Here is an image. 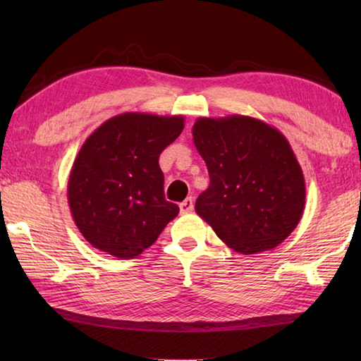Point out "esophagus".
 <instances>
[{
	"label": "esophagus",
	"instance_id": "esophagus-1",
	"mask_svg": "<svg viewBox=\"0 0 361 361\" xmlns=\"http://www.w3.org/2000/svg\"><path fill=\"white\" fill-rule=\"evenodd\" d=\"M192 209H194L192 197H188V199H185L180 204V210H181V213H185V215H186V213H189V212H192Z\"/></svg>",
	"mask_w": 361,
	"mask_h": 361
}]
</instances>
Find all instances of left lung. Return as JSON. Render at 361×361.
<instances>
[{"mask_svg":"<svg viewBox=\"0 0 361 361\" xmlns=\"http://www.w3.org/2000/svg\"><path fill=\"white\" fill-rule=\"evenodd\" d=\"M192 140L210 175L195 213L237 253L282 243L305 204L302 169L283 133L252 116L231 114L199 118Z\"/></svg>","mask_w":361,"mask_h":361,"instance_id":"left-lung-1","label":"left lung"}]
</instances>
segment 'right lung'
<instances>
[{
    "mask_svg": "<svg viewBox=\"0 0 361 361\" xmlns=\"http://www.w3.org/2000/svg\"><path fill=\"white\" fill-rule=\"evenodd\" d=\"M183 127L181 114L129 111L103 122L82 143L66 192L75 224L94 248L135 258L178 215V205L164 197L159 156Z\"/></svg>",
    "mask_w": 361,
    "mask_h": 361,
    "instance_id": "add662e5",
    "label": "right lung"
}]
</instances>
